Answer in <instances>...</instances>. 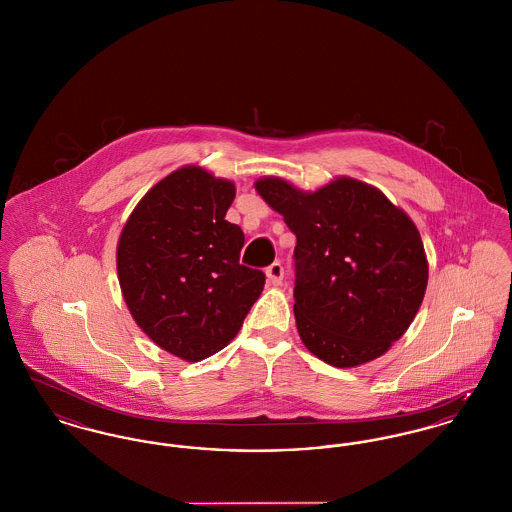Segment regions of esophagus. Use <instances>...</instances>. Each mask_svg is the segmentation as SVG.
<instances>
[{"instance_id": "1", "label": "esophagus", "mask_w": 512, "mask_h": 512, "mask_svg": "<svg viewBox=\"0 0 512 512\" xmlns=\"http://www.w3.org/2000/svg\"><path fill=\"white\" fill-rule=\"evenodd\" d=\"M267 278H269V284L272 286H278L280 282H282V278H284V269H282V265L276 261V263H272L271 267L267 269Z\"/></svg>"}]
</instances>
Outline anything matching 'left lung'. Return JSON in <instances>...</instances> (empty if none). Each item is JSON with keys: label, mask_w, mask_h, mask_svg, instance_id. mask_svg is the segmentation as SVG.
I'll return each mask as SVG.
<instances>
[{"label": "left lung", "mask_w": 512, "mask_h": 512, "mask_svg": "<svg viewBox=\"0 0 512 512\" xmlns=\"http://www.w3.org/2000/svg\"><path fill=\"white\" fill-rule=\"evenodd\" d=\"M255 189L296 234L294 315L305 348L334 367L383 356L408 331L427 288L412 218L354 178L311 193L269 176Z\"/></svg>", "instance_id": "left-lung-1"}]
</instances>
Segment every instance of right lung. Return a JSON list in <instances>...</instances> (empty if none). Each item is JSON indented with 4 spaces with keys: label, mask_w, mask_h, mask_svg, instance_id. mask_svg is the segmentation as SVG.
Wrapping results in <instances>:
<instances>
[{
    "label": "right lung",
    "mask_w": 512,
    "mask_h": 512,
    "mask_svg": "<svg viewBox=\"0 0 512 512\" xmlns=\"http://www.w3.org/2000/svg\"><path fill=\"white\" fill-rule=\"evenodd\" d=\"M236 185L199 166L158 181L118 241L121 294L135 323L185 361L220 352L259 300L265 274L240 263L243 232L226 220Z\"/></svg>",
    "instance_id": "right-lung-1"
}]
</instances>
